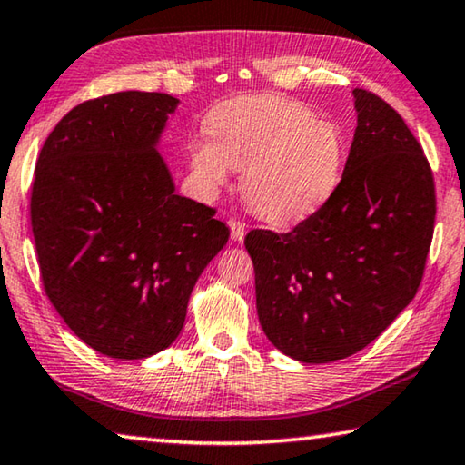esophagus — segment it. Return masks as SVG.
Masks as SVG:
<instances>
[{"mask_svg":"<svg viewBox=\"0 0 465 465\" xmlns=\"http://www.w3.org/2000/svg\"><path fill=\"white\" fill-rule=\"evenodd\" d=\"M230 230H232V240L233 242H242L246 235V225L242 223L240 219H230Z\"/></svg>","mask_w":465,"mask_h":465,"instance_id":"1","label":"esophagus"}]
</instances>
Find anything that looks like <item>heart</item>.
<instances>
[{
    "mask_svg": "<svg viewBox=\"0 0 465 465\" xmlns=\"http://www.w3.org/2000/svg\"><path fill=\"white\" fill-rule=\"evenodd\" d=\"M211 140L190 144L201 193L213 196L242 173V196L269 223H296L335 193L345 159L343 134L312 109L277 94L227 101L206 124Z\"/></svg>",
    "mask_w": 465,
    "mask_h": 465,
    "instance_id": "1",
    "label": "heart"
}]
</instances>
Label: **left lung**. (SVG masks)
I'll return each instance as SVG.
<instances>
[{
    "instance_id": "8db88e82",
    "label": "left lung",
    "mask_w": 465,
    "mask_h": 465,
    "mask_svg": "<svg viewBox=\"0 0 465 465\" xmlns=\"http://www.w3.org/2000/svg\"><path fill=\"white\" fill-rule=\"evenodd\" d=\"M341 182L292 232L252 230L256 311L269 341L298 362L364 350L422 283L437 198L429 159L403 117L364 88Z\"/></svg>"
}]
</instances>
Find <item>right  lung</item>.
<instances>
[{
    "label": "right lung",
    "instance_id": "obj_1",
    "mask_svg": "<svg viewBox=\"0 0 465 465\" xmlns=\"http://www.w3.org/2000/svg\"><path fill=\"white\" fill-rule=\"evenodd\" d=\"M178 99L124 91L80 103L51 130L31 190L47 298L103 356L169 348L196 279L230 230L215 209L175 194L157 143Z\"/></svg>",
    "mask_w": 465,
    "mask_h": 465
}]
</instances>
